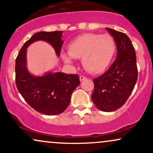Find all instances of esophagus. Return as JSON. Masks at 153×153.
I'll return each mask as SVG.
<instances>
[{
  "instance_id": "1",
  "label": "esophagus",
  "mask_w": 153,
  "mask_h": 153,
  "mask_svg": "<svg viewBox=\"0 0 153 153\" xmlns=\"http://www.w3.org/2000/svg\"><path fill=\"white\" fill-rule=\"evenodd\" d=\"M85 79H86L85 77L82 76V75H80V81H82V80H84Z\"/></svg>"
}]
</instances>
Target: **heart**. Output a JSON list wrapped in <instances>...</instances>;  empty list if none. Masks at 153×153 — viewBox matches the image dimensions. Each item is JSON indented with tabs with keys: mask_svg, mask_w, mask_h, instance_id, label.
Returning a JSON list of instances; mask_svg holds the SVG:
<instances>
[{
	"mask_svg": "<svg viewBox=\"0 0 153 153\" xmlns=\"http://www.w3.org/2000/svg\"><path fill=\"white\" fill-rule=\"evenodd\" d=\"M116 51L115 40L108 34L87 33L78 37L69 45V53H62V58L72 64L73 58H82L85 68L91 73L104 71Z\"/></svg>",
	"mask_w": 153,
	"mask_h": 153,
	"instance_id": "obj_1",
	"label": "heart"
}]
</instances>
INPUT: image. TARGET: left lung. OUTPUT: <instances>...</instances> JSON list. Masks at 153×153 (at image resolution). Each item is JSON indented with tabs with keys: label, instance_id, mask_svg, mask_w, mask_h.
Segmentation results:
<instances>
[{
	"label": "left lung",
	"instance_id": "8db88e82",
	"mask_svg": "<svg viewBox=\"0 0 153 153\" xmlns=\"http://www.w3.org/2000/svg\"><path fill=\"white\" fill-rule=\"evenodd\" d=\"M115 40L117 58L105 73L93 80L92 100L103 112H113L126 103L137 80L136 55L126 34L106 27Z\"/></svg>",
	"mask_w": 153,
	"mask_h": 153
}]
</instances>
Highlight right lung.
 I'll list each match as a JSON object with an SVG mask.
<instances>
[{
	"mask_svg": "<svg viewBox=\"0 0 153 153\" xmlns=\"http://www.w3.org/2000/svg\"><path fill=\"white\" fill-rule=\"evenodd\" d=\"M63 31L38 32L25 42L16 60V83L18 91L30 107L44 115L62 113L68 106L73 92L80 84L78 75L48 72L35 76L27 68V48L31 43L43 40L52 45L60 56Z\"/></svg>",
	"mask_w": 153,
	"mask_h": 153,
	"instance_id": "right-lung-1",
	"label": "right lung"
}]
</instances>
